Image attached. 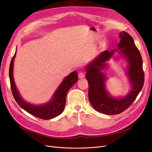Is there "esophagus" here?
Returning <instances> with one entry per match:
<instances>
[{"instance_id": "1", "label": "esophagus", "mask_w": 152, "mask_h": 152, "mask_svg": "<svg viewBox=\"0 0 152 152\" xmlns=\"http://www.w3.org/2000/svg\"><path fill=\"white\" fill-rule=\"evenodd\" d=\"M78 77H79V78L84 77H85V73H84V72H80V73L78 74Z\"/></svg>"}]
</instances>
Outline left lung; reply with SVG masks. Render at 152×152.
I'll return each instance as SVG.
<instances>
[{"mask_svg": "<svg viewBox=\"0 0 152 152\" xmlns=\"http://www.w3.org/2000/svg\"><path fill=\"white\" fill-rule=\"evenodd\" d=\"M119 36L120 41L118 44V49L102 52L86 68V77L89 84L88 97L91 104L96 111L108 115L119 114L130 107L144 83L142 59L133 38L124 31L119 33ZM118 50H120L118 52L129 63L126 74L132 86V89L127 95L119 99L111 97L106 91L104 84L106 75L101 72L107 66L105 62Z\"/></svg>", "mask_w": 152, "mask_h": 152, "instance_id": "left-lung-1", "label": "left lung"}]
</instances>
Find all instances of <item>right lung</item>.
<instances>
[{
  "instance_id": "obj_1",
  "label": "right lung",
  "mask_w": 152,
  "mask_h": 152,
  "mask_svg": "<svg viewBox=\"0 0 152 152\" xmlns=\"http://www.w3.org/2000/svg\"><path fill=\"white\" fill-rule=\"evenodd\" d=\"M16 50L13 57L9 68V77L13 96L18 104L29 114L42 119H50L60 115L64 110L66 104V97L68 91L77 81V73L75 71L68 75L53 94L52 99L46 103L42 105H33L24 100L16 87L13 79V63Z\"/></svg>"
}]
</instances>
